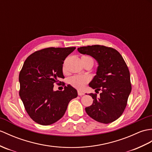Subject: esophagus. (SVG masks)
<instances>
[{
    "label": "esophagus",
    "instance_id": "esophagus-1",
    "mask_svg": "<svg viewBox=\"0 0 152 152\" xmlns=\"http://www.w3.org/2000/svg\"><path fill=\"white\" fill-rule=\"evenodd\" d=\"M77 94H78L79 96H83V95L85 94L83 92H82V91H77Z\"/></svg>",
    "mask_w": 152,
    "mask_h": 152
}]
</instances>
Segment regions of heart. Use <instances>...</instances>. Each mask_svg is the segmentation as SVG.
Wrapping results in <instances>:
<instances>
[{
	"mask_svg": "<svg viewBox=\"0 0 152 152\" xmlns=\"http://www.w3.org/2000/svg\"><path fill=\"white\" fill-rule=\"evenodd\" d=\"M82 59H91L93 60V58L90 57L89 56H83ZM90 78L89 77L87 76H82V75H76L71 77H70L69 80V83L71 85L74 87L76 88L77 89H83L86 86V85L89 82Z\"/></svg>",
	"mask_w": 152,
	"mask_h": 152,
	"instance_id": "heart-1",
	"label": "heart"
}]
</instances>
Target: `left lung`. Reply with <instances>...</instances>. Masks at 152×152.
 Wrapping results in <instances>:
<instances>
[{
	"instance_id": "1",
	"label": "left lung",
	"mask_w": 152,
	"mask_h": 152,
	"mask_svg": "<svg viewBox=\"0 0 152 152\" xmlns=\"http://www.w3.org/2000/svg\"><path fill=\"white\" fill-rule=\"evenodd\" d=\"M83 54L90 55L96 60V75L89 83L95 92L101 91L100 96L90 93L93 100L86 111L90 117L104 124L116 121L127 105L132 91L128 66L121 54L111 47L95 45L77 48Z\"/></svg>"
}]
</instances>
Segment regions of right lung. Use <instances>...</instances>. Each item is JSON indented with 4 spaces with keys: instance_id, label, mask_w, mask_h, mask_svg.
Instances as JSON below:
<instances>
[{
    "instance_id": "1",
    "label": "right lung",
    "mask_w": 152,
    "mask_h": 152,
    "mask_svg": "<svg viewBox=\"0 0 152 152\" xmlns=\"http://www.w3.org/2000/svg\"><path fill=\"white\" fill-rule=\"evenodd\" d=\"M75 48L41 49L28 56L24 63L19 76V96L28 115L39 124L48 126L59 121L69 102L77 96V91L70 85L63 91L53 90L55 83H61L59 79L64 78V60Z\"/></svg>"
}]
</instances>
